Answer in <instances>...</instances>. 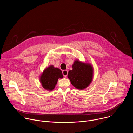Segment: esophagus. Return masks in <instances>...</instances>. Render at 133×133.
I'll list each match as a JSON object with an SVG mask.
<instances>
[{
	"instance_id": "34e87169",
	"label": "esophagus",
	"mask_w": 133,
	"mask_h": 133,
	"mask_svg": "<svg viewBox=\"0 0 133 133\" xmlns=\"http://www.w3.org/2000/svg\"><path fill=\"white\" fill-rule=\"evenodd\" d=\"M62 73L63 75H64V76L65 77H66L67 76V75H68V71L67 70H63L62 71Z\"/></svg>"
}]
</instances>
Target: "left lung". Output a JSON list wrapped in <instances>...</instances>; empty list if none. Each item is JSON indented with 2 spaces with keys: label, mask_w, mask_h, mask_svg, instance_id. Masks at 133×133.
<instances>
[{
  "label": "left lung",
  "mask_w": 133,
  "mask_h": 133,
  "mask_svg": "<svg viewBox=\"0 0 133 133\" xmlns=\"http://www.w3.org/2000/svg\"><path fill=\"white\" fill-rule=\"evenodd\" d=\"M92 74L93 68L90 64L76 61L72 65V69L68 72V78L75 87L81 90L90 84Z\"/></svg>",
  "instance_id": "1"
}]
</instances>
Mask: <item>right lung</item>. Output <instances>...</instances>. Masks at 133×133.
Instances as JSON below:
<instances>
[{
  "mask_svg": "<svg viewBox=\"0 0 133 133\" xmlns=\"http://www.w3.org/2000/svg\"><path fill=\"white\" fill-rule=\"evenodd\" d=\"M63 77L62 72L59 68L50 66L44 70L40 80L43 88L47 90H52L57 83L58 79Z\"/></svg>",
  "mask_w": 133,
  "mask_h": 133,
  "instance_id": "obj_1",
  "label": "right lung"
}]
</instances>
